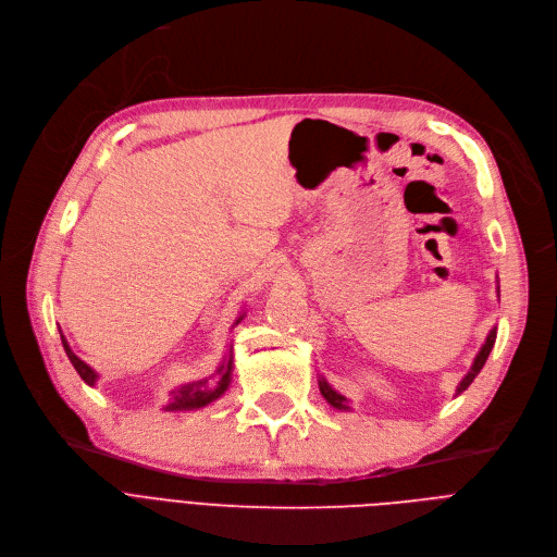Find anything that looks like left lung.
<instances>
[{"mask_svg":"<svg viewBox=\"0 0 557 557\" xmlns=\"http://www.w3.org/2000/svg\"><path fill=\"white\" fill-rule=\"evenodd\" d=\"M496 290H499V286H496ZM494 341H496V327H492L490 330V334H487V338H485V343H483V347L479 349V355H476V359H474V363H472V368H470V372H467L465 376H462V382L458 384V388H456V395H460L462 391H467L470 388V384L474 382L476 379V374L483 370V366H485V361H487V357H490V352H492V345H494ZM318 386H320V393H323V397L327 399V404L330 406H334V408H338V411H349V406H347V399L341 395V393H336L323 376L318 379Z\"/></svg>","mask_w":557,"mask_h":557,"instance_id":"obj_1","label":"left lung"}]
</instances>
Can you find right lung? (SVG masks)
Here are the masks:
<instances>
[{
  "mask_svg": "<svg viewBox=\"0 0 557 557\" xmlns=\"http://www.w3.org/2000/svg\"><path fill=\"white\" fill-rule=\"evenodd\" d=\"M242 320H244V315H239L237 323H234V325H239ZM61 341H63V347H65V352H67L74 370L81 374L83 382L87 386H95L99 374L72 352V347L67 345L63 334H61ZM230 374H232V355L221 361L212 384L208 382V379H200V382H191V384H183L178 388H173L171 395H169V404L164 406V411H196V408L212 404L214 399H219L227 391Z\"/></svg>",
  "mask_w": 557,
  "mask_h": 557,
  "instance_id": "add662e5",
  "label": "right lung"
}]
</instances>
